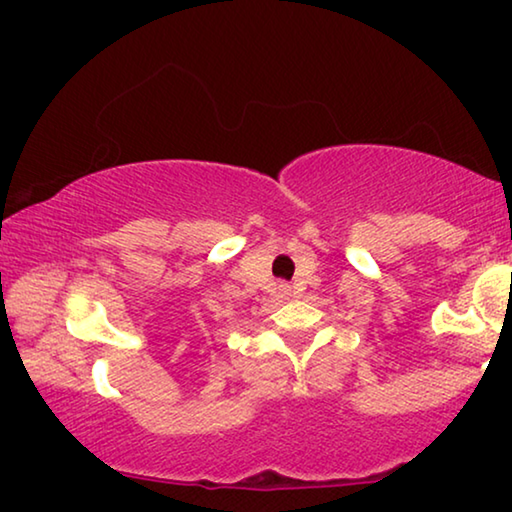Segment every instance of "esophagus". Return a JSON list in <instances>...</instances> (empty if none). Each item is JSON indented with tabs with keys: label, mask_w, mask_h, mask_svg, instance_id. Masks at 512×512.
Wrapping results in <instances>:
<instances>
[{
	"label": "esophagus",
	"mask_w": 512,
	"mask_h": 512,
	"mask_svg": "<svg viewBox=\"0 0 512 512\" xmlns=\"http://www.w3.org/2000/svg\"><path fill=\"white\" fill-rule=\"evenodd\" d=\"M280 293L282 296H291V287H287V284H280Z\"/></svg>",
	"instance_id": "esophagus-1"
}]
</instances>
